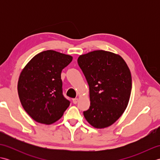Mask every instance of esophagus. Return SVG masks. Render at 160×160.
Here are the masks:
<instances>
[{"label":"esophagus","instance_id":"34e87169","mask_svg":"<svg viewBox=\"0 0 160 160\" xmlns=\"http://www.w3.org/2000/svg\"><path fill=\"white\" fill-rule=\"evenodd\" d=\"M78 102V98H73V104H77Z\"/></svg>","mask_w":160,"mask_h":160}]
</instances>
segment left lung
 I'll use <instances>...</instances> for the list:
<instances>
[{"label":"left lung","instance_id":"8db88e82","mask_svg":"<svg viewBox=\"0 0 160 160\" xmlns=\"http://www.w3.org/2000/svg\"><path fill=\"white\" fill-rule=\"evenodd\" d=\"M78 63L89 87L90 107L83 112L96 128L114 124L127 108L132 79L125 60L117 53L97 50L80 55Z\"/></svg>","mask_w":160,"mask_h":160}]
</instances>
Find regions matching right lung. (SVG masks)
Returning a JSON list of instances; mask_svg holds the SVG:
<instances>
[{
  "label": "right lung",
  "mask_w": 160,
  "mask_h": 160,
  "mask_svg": "<svg viewBox=\"0 0 160 160\" xmlns=\"http://www.w3.org/2000/svg\"><path fill=\"white\" fill-rule=\"evenodd\" d=\"M73 60L70 55L44 51L29 60L20 73L18 93L27 113L38 123L52 124L70 102L62 94L61 72Z\"/></svg>",
  "instance_id": "right-lung-1"
}]
</instances>
